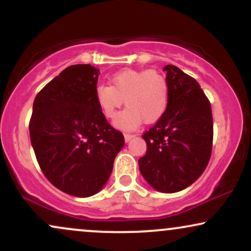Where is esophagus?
<instances>
[{"mask_svg": "<svg viewBox=\"0 0 251 251\" xmlns=\"http://www.w3.org/2000/svg\"><path fill=\"white\" fill-rule=\"evenodd\" d=\"M124 138H125V142L128 143L132 138H134V134H129V133H125L124 134Z\"/></svg>", "mask_w": 251, "mask_h": 251, "instance_id": "1", "label": "esophagus"}]
</instances>
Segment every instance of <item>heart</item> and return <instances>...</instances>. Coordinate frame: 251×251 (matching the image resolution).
<instances>
[{
    "mask_svg": "<svg viewBox=\"0 0 251 251\" xmlns=\"http://www.w3.org/2000/svg\"><path fill=\"white\" fill-rule=\"evenodd\" d=\"M108 85L97 88V103L108 119L116 117L123 102L127 105L114 122V125L120 129L128 131L143 122H158L169 106L168 80L155 71L124 68L109 77Z\"/></svg>",
    "mask_w": 251,
    "mask_h": 251,
    "instance_id": "obj_1",
    "label": "heart"
}]
</instances>
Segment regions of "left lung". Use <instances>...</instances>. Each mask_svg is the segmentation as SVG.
<instances>
[{
	"label": "left lung",
	"instance_id": "obj_1",
	"mask_svg": "<svg viewBox=\"0 0 251 251\" xmlns=\"http://www.w3.org/2000/svg\"><path fill=\"white\" fill-rule=\"evenodd\" d=\"M170 87L164 116L143 134L148 151L140 174L152 188L174 194L201 177L210 160L214 138L211 105L200 83L174 65L163 68Z\"/></svg>",
	"mask_w": 251,
	"mask_h": 251
}]
</instances>
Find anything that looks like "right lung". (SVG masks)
I'll list each match as a JSON object with an SVG mask.
<instances>
[{"instance_id": "1", "label": "right lung", "mask_w": 251, "mask_h": 251, "mask_svg": "<svg viewBox=\"0 0 251 251\" xmlns=\"http://www.w3.org/2000/svg\"><path fill=\"white\" fill-rule=\"evenodd\" d=\"M99 74L91 65L70 66L33 103L29 133L37 163L55 188L75 197L103 188L125 144L97 103Z\"/></svg>"}]
</instances>
